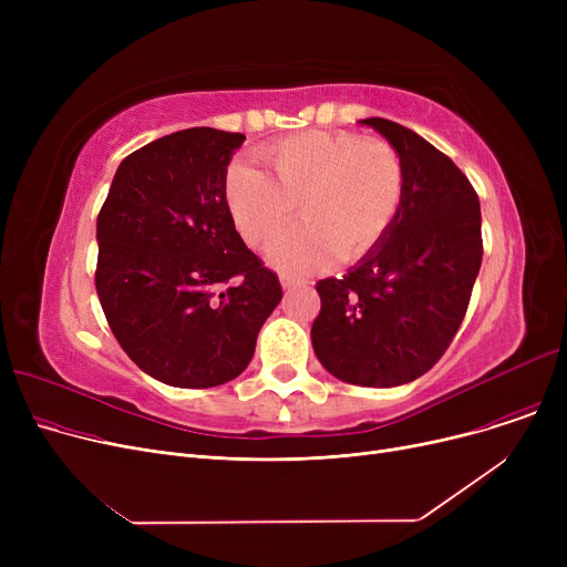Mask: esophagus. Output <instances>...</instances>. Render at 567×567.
Segmentation results:
<instances>
[{"label": "esophagus", "mask_w": 567, "mask_h": 567, "mask_svg": "<svg viewBox=\"0 0 567 567\" xmlns=\"http://www.w3.org/2000/svg\"><path fill=\"white\" fill-rule=\"evenodd\" d=\"M280 285H282V289H293V287L303 285V280H299V278H291V276H282V278H280Z\"/></svg>", "instance_id": "34e87169"}]
</instances>
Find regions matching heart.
I'll return each instance as SVG.
<instances>
[{"label": "heart", "instance_id": "b5f03b06", "mask_svg": "<svg viewBox=\"0 0 567 567\" xmlns=\"http://www.w3.org/2000/svg\"><path fill=\"white\" fill-rule=\"evenodd\" d=\"M276 179L252 163L227 169L225 197L234 225L264 248L289 225L296 204L301 227L282 234L268 261L285 274H310L336 257L355 264L391 231L404 199V165L383 140L349 131H308L266 148Z\"/></svg>", "mask_w": 567, "mask_h": 567}]
</instances>
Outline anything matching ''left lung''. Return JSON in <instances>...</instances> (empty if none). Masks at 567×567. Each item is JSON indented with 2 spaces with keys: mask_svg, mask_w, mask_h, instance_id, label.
<instances>
[{
  "mask_svg": "<svg viewBox=\"0 0 567 567\" xmlns=\"http://www.w3.org/2000/svg\"><path fill=\"white\" fill-rule=\"evenodd\" d=\"M404 165V199L379 248L342 278L317 282L312 349L336 379L393 389L423 377L453 342L481 271V202L425 137L381 116L359 122Z\"/></svg>",
  "mask_w": 567,
  "mask_h": 567,
  "instance_id": "left-lung-1",
  "label": "left lung"
}]
</instances>
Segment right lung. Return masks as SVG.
Here are the masks:
<instances>
[{
	"label": "right lung",
	"mask_w": 567,
	"mask_h": 567,
	"mask_svg": "<svg viewBox=\"0 0 567 567\" xmlns=\"http://www.w3.org/2000/svg\"><path fill=\"white\" fill-rule=\"evenodd\" d=\"M244 140L202 126L144 144L116 167L96 220V291L110 329L142 372L174 389L241 374L282 299L225 197Z\"/></svg>",
	"instance_id": "right-lung-1"
}]
</instances>
